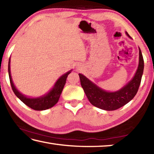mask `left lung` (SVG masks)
<instances>
[{"instance_id": "left-lung-1", "label": "left lung", "mask_w": 154, "mask_h": 154, "mask_svg": "<svg viewBox=\"0 0 154 154\" xmlns=\"http://www.w3.org/2000/svg\"><path fill=\"white\" fill-rule=\"evenodd\" d=\"M126 35L129 36L128 34ZM144 69L141 51L139 48V62L137 71L132 79L117 92H109L97 86L82 74H79L82 87L92 105L106 111L116 110L126 105L137 94Z\"/></svg>"}]
</instances>
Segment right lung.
I'll use <instances>...</instances> for the list:
<instances>
[{
    "instance_id": "right-lung-1",
    "label": "right lung",
    "mask_w": 154,
    "mask_h": 154,
    "mask_svg": "<svg viewBox=\"0 0 154 154\" xmlns=\"http://www.w3.org/2000/svg\"><path fill=\"white\" fill-rule=\"evenodd\" d=\"M71 71L67 72L66 73L64 74L62 76L60 77L58 81L56 82L54 88L47 94L38 98H28L24 95H23L22 93H20L16 89L14 83H13L11 76V71H10V58L9 60L8 72L10 83H11L13 91H14L15 96L18 98L20 99L26 105H27L30 108L36 111L45 110V109H48L54 106L58 103L60 96L62 93V91L63 90L65 83H66V78L68 75L71 73Z\"/></svg>"
}]
</instances>
